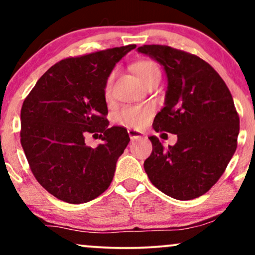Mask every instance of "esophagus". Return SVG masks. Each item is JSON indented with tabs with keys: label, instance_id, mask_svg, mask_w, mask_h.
Here are the masks:
<instances>
[{
	"label": "esophagus",
	"instance_id": "esophagus-1",
	"mask_svg": "<svg viewBox=\"0 0 255 255\" xmlns=\"http://www.w3.org/2000/svg\"><path fill=\"white\" fill-rule=\"evenodd\" d=\"M128 134H129V137L131 140L141 139V137L144 136V133H141V131L135 130V129H128Z\"/></svg>",
	"mask_w": 255,
	"mask_h": 255
}]
</instances>
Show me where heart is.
<instances>
[{
	"instance_id": "obj_1",
	"label": "heart",
	"mask_w": 255,
	"mask_h": 255,
	"mask_svg": "<svg viewBox=\"0 0 255 255\" xmlns=\"http://www.w3.org/2000/svg\"><path fill=\"white\" fill-rule=\"evenodd\" d=\"M134 73L141 83L156 75H160V71L158 66L150 60L136 61L131 66ZM114 73L108 78L107 85H105V95L109 96L111 91V83H113ZM152 114V108L148 105H128L122 109L116 116V122L119 125L127 128H140L142 127L150 118Z\"/></svg>"
}]
</instances>
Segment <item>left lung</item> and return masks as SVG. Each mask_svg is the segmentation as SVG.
I'll return each mask as SVG.
<instances>
[{
    "label": "left lung",
    "instance_id": "left-lung-1",
    "mask_svg": "<svg viewBox=\"0 0 255 255\" xmlns=\"http://www.w3.org/2000/svg\"><path fill=\"white\" fill-rule=\"evenodd\" d=\"M137 52L163 66L168 79L153 129L177 135L168 148L157 136L148 137L152 153L144 162L146 174L169 197H200L223 175L236 151L240 119L233 96L218 73L195 55L166 45L139 46Z\"/></svg>",
    "mask_w": 255,
    "mask_h": 255
}]
</instances>
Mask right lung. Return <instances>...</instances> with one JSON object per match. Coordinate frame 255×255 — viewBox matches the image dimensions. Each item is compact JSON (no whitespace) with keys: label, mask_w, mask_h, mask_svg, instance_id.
Here are the masks:
<instances>
[{"label":"right lung","mask_w":255,"mask_h":255,"mask_svg":"<svg viewBox=\"0 0 255 255\" xmlns=\"http://www.w3.org/2000/svg\"><path fill=\"white\" fill-rule=\"evenodd\" d=\"M135 44L64 58L49 68L21 108L20 141L40 186L60 200L83 204L108 189L129 142L124 127L109 128L105 85ZM97 133L104 142H84Z\"/></svg>","instance_id":"1"}]
</instances>
